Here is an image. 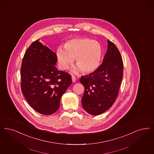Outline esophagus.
<instances>
[{
    "label": "esophagus",
    "mask_w": 154,
    "mask_h": 154,
    "mask_svg": "<svg viewBox=\"0 0 154 154\" xmlns=\"http://www.w3.org/2000/svg\"><path fill=\"white\" fill-rule=\"evenodd\" d=\"M72 80L73 82H75L76 81V78L73 75H72Z\"/></svg>",
    "instance_id": "34e87169"
}]
</instances>
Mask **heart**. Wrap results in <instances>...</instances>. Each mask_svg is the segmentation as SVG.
<instances>
[{
	"instance_id": "obj_1",
	"label": "heart",
	"mask_w": 154,
	"mask_h": 154,
	"mask_svg": "<svg viewBox=\"0 0 154 154\" xmlns=\"http://www.w3.org/2000/svg\"><path fill=\"white\" fill-rule=\"evenodd\" d=\"M103 55V48L99 42L89 38H79L68 41L64 48L56 51L58 66L62 70L67 69L75 58L77 65L72 72L77 74L82 71L91 73L99 68Z\"/></svg>"
}]
</instances>
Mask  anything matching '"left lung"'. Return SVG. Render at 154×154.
<instances>
[{
    "instance_id": "8db88e82",
    "label": "left lung",
    "mask_w": 154,
    "mask_h": 154,
    "mask_svg": "<svg viewBox=\"0 0 154 154\" xmlns=\"http://www.w3.org/2000/svg\"><path fill=\"white\" fill-rule=\"evenodd\" d=\"M123 75L121 54L116 45L108 39L103 63L80 79L85 87L81 100L85 111L92 115H99L109 109L117 97Z\"/></svg>"
}]
</instances>
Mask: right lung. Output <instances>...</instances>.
I'll return each mask as SVG.
<instances>
[{
  "label": "right lung",
  "mask_w": 154,
  "mask_h": 154,
  "mask_svg": "<svg viewBox=\"0 0 154 154\" xmlns=\"http://www.w3.org/2000/svg\"><path fill=\"white\" fill-rule=\"evenodd\" d=\"M39 41L32 42L23 57L21 89L34 110L50 115L58 109L62 96L72 81L70 74L56 68L55 53Z\"/></svg>",
  "instance_id": "obj_1"
}]
</instances>
